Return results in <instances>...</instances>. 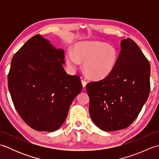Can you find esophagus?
<instances>
[{"instance_id":"34e87169","label":"esophagus","mask_w":159,"mask_h":159,"mask_svg":"<svg viewBox=\"0 0 159 159\" xmlns=\"http://www.w3.org/2000/svg\"><path fill=\"white\" fill-rule=\"evenodd\" d=\"M81 82H82L83 87H85L86 86V85H87V81H86V80H85V79H81Z\"/></svg>"}]
</instances>
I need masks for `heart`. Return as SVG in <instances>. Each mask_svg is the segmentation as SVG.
<instances>
[{"label":"heart","instance_id":"1","mask_svg":"<svg viewBox=\"0 0 159 159\" xmlns=\"http://www.w3.org/2000/svg\"><path fill=\"white\" fill-rule=\"evenodd\" d=\"M118 50L116 46L99 41H85L77 43L73 53L66 55L67 64L72 70L79 66V61L83 62V69L93 79H102L114 70L118 59Z\"/></svg>","mask_w":159,"mask_h":159}]
</instances>
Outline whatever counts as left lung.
<instances>
[{"label": "left lung", "mask_w": 159, "mask_h": 159, "mask_svg": "<svg viewBox=\"0 0 159 159\" xmlns=\"http://www.w3.org/2000/svg\"><path fill=\"white\" fill-rule=\"evenodd\" d=\"M150 65L133 40L121 42L114 70L104 79L87 84L89 114L101 130L128 127L137 117L150 90Z\"/></svg>", "instance_id": "8db88e82"}]
</instances>
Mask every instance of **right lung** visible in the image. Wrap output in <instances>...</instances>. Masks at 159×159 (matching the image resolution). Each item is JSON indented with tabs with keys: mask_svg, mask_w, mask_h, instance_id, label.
<instances>
[{
	"mask_svg": "<svg viewBox=\"0 0 159 159\" xmlns=\"http://www.w3.org/2000/svg\"><path fill=\"white\" fill-rule=\"evenodd\" d=\"M64 51L39 35L29 39L13 55L8 87L17 112L38 131L57 130L83 86L80 77L63 69Z\"/></svg>",
	"mask_w": 159,
	"mask_h": 159,
	"instance_id": "1",
	"label": "right lung"
}]
</instances>
